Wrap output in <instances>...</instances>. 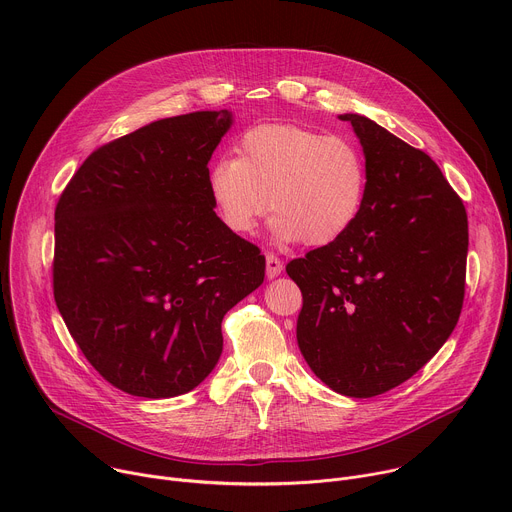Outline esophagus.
<instances>
[{
	"label": "esophagus",
	"mask_w": 512,
	"mask_h": 512,
	"mask_svg": "<svg viewBox=\"0 0 512 512\" xmlns=\"http://www.w3.org/2000/svg\"><path fill=\"white\" fill-rule=\"evenodd\" d=\"M281 271H283L281 259H279L275 253H267V255H265V273H267V277L273 279V277H277Z\"/></svg>",
	"instance_id": "1"
}]
</instances>
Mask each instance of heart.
I'll use <instances>...</instances> for the list:
<instances>
[{"label":"heart","mask_w":512,"mask_h":512,"mask_svg":"<svg viewBox=\"0 0 512 512\" xmlns=\"http://www.w3.org/2000/svg\"><path fill=\"white\" fill-rule=\"evenodd\" d=\"M208 190L229 231L251 233L269 208L275 241L322 247L356 223L367 166L346 137L263 123L241 137L237 158L214 162Z\"/></svg>","instance_id":"obj_1"}]
</instances>
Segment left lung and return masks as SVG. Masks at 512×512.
Returning a JSON list of instances; mask_svg holds the SVG:
<instances>
[{
    "instance_id": "left-lung-1",
    "label": "left lung",
    "mask_w": 512,
    "mask_h": 512,
    "mask_svg": "<svg viewBox=\"0 0 512 512\" xmlns=\"http://www.w3.org/2000/svg\"><path fill=\"white\" fill-rule=\"evenodd\" d=\"M367 166L356 223L291 259L298 346L332 391L369 399L407 379L454 332L466 291L468 216L442 170L375 121L346 113Z\"/></svg>"
}]
</instances>
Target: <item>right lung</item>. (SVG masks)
Listing matches in <instances>:
<instances>
[{"label": "right lung", "instance_id": "add662e5", "mask_svg": "<svg viewBox=\"0 0 512 512\" xmlns=\"http://www.w3.org/2000/svg\"><path fill=\"white\" fill-rule=\"evenodd\" d=\"M229 111H196L97 148L54 210L52 289L93 369L123 393L198 387L223 352L225 314L263 283L259 247L214 212L208 160Z\"/></svg>", "mask_w": 512, "mask_h": 512}]
</instances>
